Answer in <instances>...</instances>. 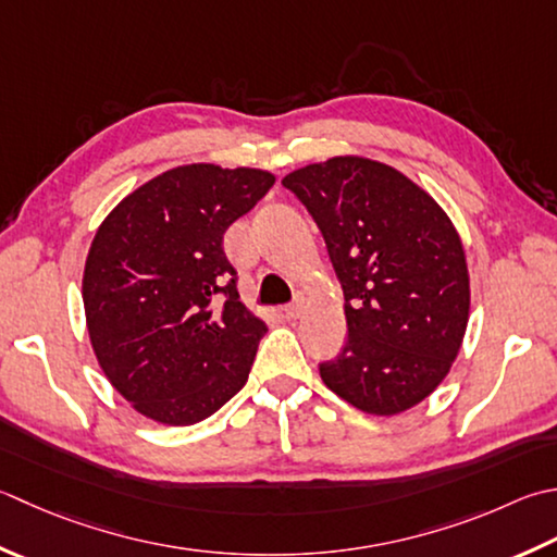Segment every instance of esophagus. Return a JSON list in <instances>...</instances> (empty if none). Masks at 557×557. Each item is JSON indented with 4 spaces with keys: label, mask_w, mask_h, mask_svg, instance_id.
Returning <instances> with one entry per match:
<instances>
[{
    "label": "esophagus",
    "mask_w": 557,
    "mask_h": 557,
    "mask_svg": "<svg viewBox=\"0 0 557 557\" xmlns=\"http://www.w3.org/2000/svg\"><path fill=\"white\" fill-rule=\"evenodd\" d=\"M282 313H285V319L297 321L299 313H301V301L297 299V301H292V304H285V307H282Z\"/></svg>",
    "instance_id": "34e87169"
}]
</instances>
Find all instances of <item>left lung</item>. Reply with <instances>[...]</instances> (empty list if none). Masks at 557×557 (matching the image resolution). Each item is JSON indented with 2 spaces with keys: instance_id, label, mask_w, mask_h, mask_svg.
I'll return each mask as SVG.
<instances>
[{
  "instance_id": "1",
  "label": "left lung",
  "mask_w": 557,
  "mask_h": 557,
  "mask_svg": "<svg viewBox=\"0 0 557 557\" xmlns=\"http://www.w3.org/2000/svg\"><path fill=\"white\" fill-rule=\"evenodd\" d=\"M319 226L345 294L347 341L319 364L355 408L396 416L449 372L468 323L461 238L428 193L372 159L335 157L282 181Z\"/></svg>"
}]
</instances>
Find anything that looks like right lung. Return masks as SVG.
<instances>
[{
  "mask_svg": "<svg viewBox=\"0 0 557 557\" xmlns=\"http://www.w3.org/2000/svg\"><path fill=\"white\" fill-rule=\"evenodd\" d=\"M272 183L268 171L190 163L141 185L98 226L86 323L98 364L141 416L193 424L244 388L268 325L238 301L222 242Z\"/></svg>",
  "mask_w": 557,
  "mask_h": 557,
  "instance_id": "add662e5",
  "label": "right lung"
}]
</instances>
